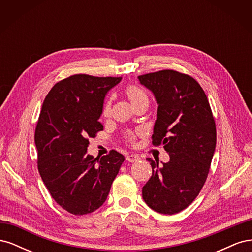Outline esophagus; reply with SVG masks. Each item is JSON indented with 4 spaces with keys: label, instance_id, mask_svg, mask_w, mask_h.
I'll list each match as a JSON object with an SVG mask.
<instances>
[{
    "label": "esophagus",
    "instance_id": "obj_1",
    "mask_svg": "<svg viewBox=\"0 0 252 252\" xmlns=\"http://www.w3.org/2000/svg\"><path fill=\"white\" fill-rule=\"evenodd\" d=\"M126 159H127L128 162L134 163V162H138V161H139L140 157H139L138 155H128V156L126 157Z\"/></svg>",
    "mask_w": 252,
    "mask_h": 252
}]
</instances>
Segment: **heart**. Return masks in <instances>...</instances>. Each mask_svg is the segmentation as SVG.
<instances>
[{"label": "heart", "instance_id": "1", "mask_svg": "<svg viewBox=\"0 0 252 252\" xmlns=\"http://www.w3.org/2000/svg\"><path fill=\"white\" fill-rule=\"evenodd\" d=\"M125 94H126V96L129 101H130L131 105L133 106V107H135V106H138L142 103H145L147 102L148 103V96L146 94V93L145 91L138 87L135 85H130L128 86L125 90ZM110 102L109 101H106L105 104H104V107H103V114L104 116H109L110 113ZM134 140V134L133 133H129L128 134V141L129 142H132Z\"/></svg>", "mask_w": 252, "mask_h": 252}]
</instances>
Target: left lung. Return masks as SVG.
<instances>
[{"instance_id":"1","label":"left lung","mask_w":252,"mask_h":252,"mask_svg":"<svg viewBox=\"0 0 252 252\" xmlns=\"http://www.w3.org/2000/svg\"><path fill=\"white\" fill-rule=\"evenodd\" d=\"M155 95L158 107L152 144L164 145L169 162L147 158L152 175L143 200L163 215L185 209L199 195L216 150L217 130L209 102L193 78L174 70L138 77Z\"/></svg>"}]
</instances>
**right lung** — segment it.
Segmentation results:
<instances>
[{"label": "right lung", "mask_w": 252, "mask_h": 252, "mask_svg": "<svg viewBox=\"0 0 252 252\" xmlns=\"http://www.w3.org/2000/svg\"><path fill=\"white\" fill-rule=\"evenodd\" d=\"M121 80L74 74L57 83L42 105L34 134L37 168L52 199L72 215L101 207L125 159L116 150L101 159L87 155L88 138L103 130L105 95Z\"/></svg>", "instance_id": "1"}]
</instances>
